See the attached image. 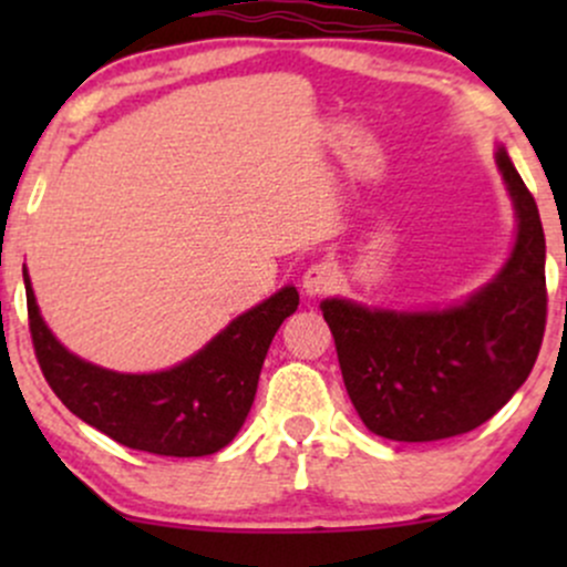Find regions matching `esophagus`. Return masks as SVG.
Here are the masks:
<instances>
[{
    "instance_id": "obj_1",
    "label": "esophagus",
    "mask_w": 567,
    "mask_h": 567,
    "mask_svg": "<svg viewBox=\"0 0 567 567\" xmlns=\"http://www.w3.org/2000/svg\"><path fill=\"white\" fill-rule=\"evenodd\" d=\"M338 266L333 261L311 264L303 271V290L306 296H320V292H330L338 285Z\"/></svg>"
}]
</instances>
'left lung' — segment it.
I'll return each instance as SVG.
<instances>
[{
  "instance_id": "1",
  "label": "left lung",
  "mask_w": 567,
  "mask_h": 567,
  "mask_svg": "<svg viewBox=\"0 0 567 567\" xmlns=\"http://www.w3.org/2000/svg\"><path fill=\"white\" fill-rule=\"evenodd\" d=\"M496 162L517 210V243L470 301L442 311L322 301L351 405L379 437L432 442L472 432L536 365L546 328L544 226L504 148Z\"/></svg>"
}]
</instances>
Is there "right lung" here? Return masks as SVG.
Wrapping results in <instances>:
<instances>
[{
  "instance_id": "right-lung-1",
  "label": "right lung",
  "mask_w": 567,
  "mask_h": 567,
  "mask_svg": "<svg viewBox=\"0 0 567 567\" xmlns=\"http://www.w3.org/2000/svg\"><path fill=\"white\" fill-rule=\"evenodd\" d=\"M23 282L37 362L58 400L120 445L175 458L218 453L237 437L271 338L298 309V290L282 288L181 365L133 375L90 365L63 349L39 317L25 271Z\"/></svg>"
}]
</instances>
